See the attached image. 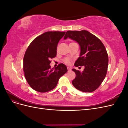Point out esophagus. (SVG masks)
Masks as SVG:
<instances>
[{
	"label": "esophagus",
	"mask_w": 128,
	"mask_h": 128,
	"mask_svg": "<svg viewBox=\"0 0 128 128\" xmlns=\"http://www.w3.org/2000/svg\"><path fill=\"white\" fill-rule=\"evenodd\" d=\"M67 69H68V72H70L71 71V69H70V68L67 67Z\"/></svg>",
	"instance_id": "1"
}]
</instances>
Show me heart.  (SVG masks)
I'll use <instances>...</instances> for the list:
<instances>
[{"instance_id":"b5f03b06","label":"heart","mask_w":128,"mask_h":128,"mask_svg":"<svg viewBox=\"0 0 128 128\" xmlns=\"http://www.w3.org/2000/svg\"><path fill=\"white\" fill-rule=\"evenodd\" d=\"M63 61L64 62L67 64H70V59H69V58H65V59L63 60Z\"/></svg>"}]
</instances>
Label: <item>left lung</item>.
Instances as JSON below:
<instances>
[{"mask_svg":"<svg viewBox=\"0 0 128 128\" xmlns=\"http://www.w3.org/2000/svg\"><path fill=\"white\" fill-rule=\"evenodd\" d=\"M76 41L80 48V57L75 66H84L83 72L75 69L76 74L72 84L76 89L84 92H91L97 89L106 75L108 57L102 41L86 30L67 31L64 37Z\"/></svg>","mask_w":128,"mask_h":128,"instance_id":"left-lung-1","label":"left lung"}]
</instances>
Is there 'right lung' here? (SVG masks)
Segmentation results:
<instances>
[{"label": "right lung", "mask_w": 128, "mask_h": 128, "mask_svg": "<svg viewBox=\"0 0 128 128\" xmlns=\"http://www.w3.org/2000/svg\"><path fill=\"white\" fill-rule=\"evenodd\" d=\"M66 32H48L37 37L26 49L24 58V71L27 82L34 90L46 92L55 88L60 77L68 71L60 64L51 68L50 59L56 56L57 45Z\"/></svg>", "instance_id": "1"}]
</instances>
